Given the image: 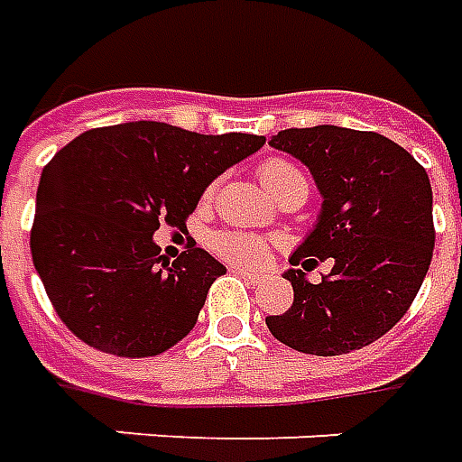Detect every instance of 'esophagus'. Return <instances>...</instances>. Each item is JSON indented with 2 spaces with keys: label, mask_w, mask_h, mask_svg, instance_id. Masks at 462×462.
<instances>
[{
  "label": "esophagus",
  "mask_w": 462,
  "mask_h": 462,
  "mask_svg": "<svg viewBox=\"0 0 462 462\" xmlns=\"http://www.w3.org/2000/svg\"><path fill=\"white\" fill-rule=\"evenodd\" d=\"M231 271H234V273H238V276H244L246 281H251V283H261V281H263V273H258V271H251V268L234 266Z\"/></svg>",
  "instance_id": "34e87169"
}]
</instances>
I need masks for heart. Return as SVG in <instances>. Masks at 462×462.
<instances>
[{"label":"heart","mask_w":462,"mask_h":462,"mask_svg":"<svg viewBox=\"0 0 462 462\" xmlns=\"http://www.w3.org/2000/svg\"><path fill=\"white\" fill-rule=\"evenodd\" d=\"M258 179L268 194L273 196L278 189H283L293 179H303V173L293 163L271 159V162L261 163ZM214 248L221 256H226L228 261H238V263H258L266 256V241L254 234H221L214 238Z\"/></svg>","instance_id":"b5f03b06"}]
</instances>
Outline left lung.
Wrapping results in <instances>:
<instances>
[{"mask_svg": "<svg viewBox=\"0 0 462 462\" xmlns=\"http://www.w3.org/2000/svg\"><path fill=\"white\" fill-rule=\"evenodd\" d=\"M319 189V218L283 278L293 306L266 316L273 338L300 353L358 351L403 319L433 258V189L420 163L383 134L319 124L271 136ZM330 257L334 268L308 273Z\"/></svg>", "mask_w": 462, "mask_h": 462, "instance_id": "left-lung-1", "label": "left lung"}]
</instances>
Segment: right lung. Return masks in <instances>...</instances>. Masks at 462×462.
Returning a JSON list of instances; mask_svg holds the SVG:
<instances>
[{
    "instance_id": "right-lung-1",
    "label": "right lung",
    "mask_w": 462,
    "mask_h": 462,
    "mask_svg": "<svg viewBox=\"0 0 462 462\" xmlns=\"http://www.w3.org/2000/svg\"><path fill=\"white\" fill-rule=\"evenodd\" d=\"M266 143L126 121L79 134L44 166L32 258L67 328L99 351L159 356L194 328L226 266L204 248L159 256L162 221L184 226L208 184Z\"/></svg>"
}]
</instances>
